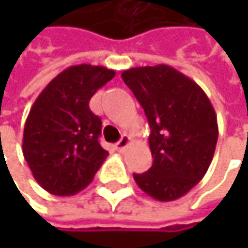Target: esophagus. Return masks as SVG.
Returning <instances> with one entry per match:
<instances>
[{
	"instance_id": "1",
	"label": "esophagus",
	"mask_w": 248,
	"mask_h": 248,
	"mask_svg": "<svg viewBox=\"0 0 248 248\" xmlns=\"http://www.w3.org/2000/svg\"><path fill=\"white\" fill-rule=\"evenodd\" d=\"M130 142H132V140H130V138H129L127 135H124V136L121 138V140L116 143V149H118L119 152H124V149L130 145Z\"/></svg>"
}]
</instances>
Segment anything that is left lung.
I'll list each match as a JSON object with an SVG mask.
<instances>
[{
    "instance_id": "1",
    "label": "left lung",
    "mask_w": 248,
    "mask_h": 248,
    "mask_svg": "<svg viewBox=\"0 0 248 248\" xmlns=\"http://www.w3.org/2000/svg\"><path fill=\"white\" fill-rule=\"evenodd\" d=\"M122 78L151 127L154 164L145 173H133V179L154 200H178L204 178L213 161L218 139L216 110L204 90L171 66L132 67Z\"/></svg>"
}]
</instances>
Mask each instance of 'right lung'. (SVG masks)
Here are the masks:
<instances>
[{"instance_id": "add662e5", "label": "right lung", "mask_w": 248, "mask_h": 248, "mask_svg": "<svg viewBox=\"0 0 248 248\" xmlns=\"http://www.w3.org/2000/svg\"><path fill=\"white\" fill-rule=\"evenodd\" d=\"M103 66L77 64L57 75L27 116L23 154L47 192L69 197L84 189L109 155L99 143L102 121L89 102L115 77Z\"/></svg>"}]
</instances>
